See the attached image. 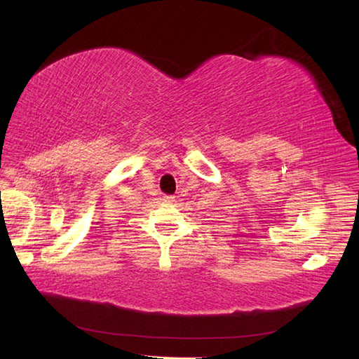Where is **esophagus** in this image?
<instances>
[{
  "label": "esophagus",
  "mask_w": 359,
  "mask_h": 359,
  "mask_svg": "<svg viewBox=\"0 0 359 359\" xmlns=\"http://www.w3.org/2000/svg\"><path fill=\"white\" fill-rule=\"evenodd\" d=\"M162 201L166 202V203H171V202L175 201V197H174V196H170V194H165V196L162 197Z\"/></svg>",
  "instance_id": "1"
}]
</instances>
